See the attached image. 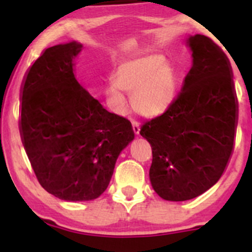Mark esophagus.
<instances>
[{"label": "esophagus", "instance_id": "1", "mask_svg": "<svg viewBox=\"0 0 252 252\" xmlns=\"http://www.w3.org/2000/svg\"><path fill=\"white\" fill-rule=\"evenodd\" d=\"M132 130H134V132L136 135H138L140 134V123L137 122V121H135V120H132Z\"/></svg>", "mask_w": 252, "mask_h": 252}]
</instances>
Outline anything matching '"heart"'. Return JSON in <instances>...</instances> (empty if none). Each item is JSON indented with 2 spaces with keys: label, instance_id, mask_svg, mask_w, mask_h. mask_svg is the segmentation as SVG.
Wrapping results in <instances>:
<instances>
[{
  "label": "heart",
  "instance_id": "b5f03b06",
  "mask_svg": "<svg viewBox=\"0 0 252 252\" xmlns=\"http://www.w3.org/2000/svg\"><path fill=\"white\" fill-rule=\"evenodd\" d=\"M123 91L131 94V105L142 116L154 117L169 108L175 98V72L169 63L156 54L121 63L114 72L105 94L117 111L126 108Z\"/></svg>",
  "mask_w": 252,
  "mask_h": 252
}]
</instances>
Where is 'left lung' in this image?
Here are the masks:
<instances>
[{
	"label": "left lung",
	"instance_id": "8db88e82",
	"mask_svg": "<svg viewBox=\"0 0 252 252\" xmlns=\"http://www.w3.org/2000/svg\"><path fill=\"white\" fill-rule=\"evenodd\" d=\"M193 65L178 96L140 134L150 143L153 189L164 200L185 201L220 179L235 148L238 100L230 60L209 36L189 39Z\"/></svg>",
	"mask_w": 252,
	"mask_h": 252
}]
</instances>
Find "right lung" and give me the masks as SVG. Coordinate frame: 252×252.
I'll use <instances>...</instances> for the list:
<instances>
[{
	"label": "right lung",
	"instance_id": "obj_1",
	"mask_svg": "<svg viewBox=\"0 0 252 252\" xmlns=\"http://www.w3.org/2000/svg\"><path fill=\"white\" fill-rule=\"evenodd\" d=\"M76 41L46 48L21 85L20 135L39 184L66 201L108 187L120 153L134 140L129 120L109 112L73 73Z\"/></svg>",
	"mask_w": 252,
	"mask_h": 252
}]
</instances>
